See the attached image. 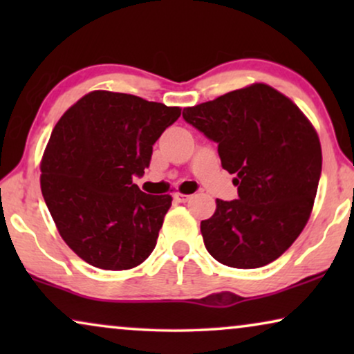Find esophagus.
<instances>
[{
  "instance_id": "1",
  "label": "esophagus",
  "mask_w": 354,
  "mask_h": 354,
  "mask_svg": "<svg viewBox=\"0 0 354 354\" xmlns=\"http://www.w3.org/2000/svg\"><path fill=\"white\" fill-rule=\"evenodd\" d=\"M174 200H176L177 203H187L188 200H190V196L183 195V193H176V195H174Z\"/></svg>"
}]
</instances>
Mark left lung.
I'll return each mask as SVG.
<instances>
[{
    "instance_id": "left-lung-1",
    "label": "left lung",
    "mask_w": 354,
    "mask_h": 354,
    "mask_svg": "<svg viewBox=\"0 0 354 354\" xmlns=\"http://www.w3.org/2000/svg\"><path fill=\"white\" fill-rule=\"evenodd\" d=\"M183 119L217 143L239 190V200H216L214 214L201 221L206 250L229 268L272 263L311 216L322 171L316 130L292 100L266 84L185 108Z\"/></svg>"
}]
</instances>
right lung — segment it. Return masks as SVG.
Listing matches in <instances>:
<instances>
[{
	"instance_id": "obj_1",
	"label": "right lung",
	"mask_w": 354,
	"mask_h": 354,
	"mask_svg": "<svg viewBox=\"0 0 354 354\" xmlns=\"http://www.w3.org/2000/svg\"><path fill=\"white\" fill-rule=\"evenodd\" d=\"M180 108L96 90L62 114L41 159L40 185L62 240L95 268H137L156 246L171 195L132 182Z\"/></svg>"
}]
</instances>
